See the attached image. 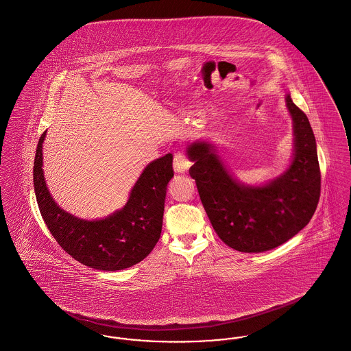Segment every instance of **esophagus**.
Returning <instances> with one entry per match:
<instances>
[{
    "label": "esophagus",
    "instance_id": "1",
    "mask_svg": "<svg viewBox=\"0 0 351 351\" xmlns=\"http://www.w3.org/2000/svg\"><path fill=\"white\" fill-rule=\"evenodd\" d=\"M191 167V162L186 159L183 152H176L173 156V169L175 172L183 173L188 168Z\"/></svg>",
    "mask_w": 351,
    "mask_h": 351
}]
</instances>
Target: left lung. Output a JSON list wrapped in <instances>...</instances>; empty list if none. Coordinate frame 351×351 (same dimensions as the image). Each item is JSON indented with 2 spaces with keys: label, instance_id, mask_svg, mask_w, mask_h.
<instances>
[{
  "label": "left lung",
  "instance_id": "1",
  "mask_svg": "<svg viewBox=\"0 0 351 351\" xmlns=\"http://www.w3.org/2000/svg\"><path fill=\"white\" fill-rule=\"evenodd\" d=\"M285 104L293 121V159L284 173L265 185L238 183L208 142L186 149L193 162L189 175L204 209L218 237L234 250H272L304 229L316 212L321 172L315 134L289 95Z\"/></svg>",
  "mask_w": 351,
  "mask_h": 351
}]
</instances>
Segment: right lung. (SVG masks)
Returning a JSON list of instances; mask_svg holds the SVG:
<instances>
[{"mask_svg":"<svg viewBox=\"0 0 351 351\" xmlns=\"http://www.w3.org/2000/svg\"><path fill=\"white\" fill-rule=\"evenodd\" d=\"M42 134L34 160V191L40 215L62 249L88 267L118 271L143 261L160 238L167 184L173 178L172 154L143 169L125 206L109 217L88 221L63 210L43 175Z\"/></svg>","mask_w":351,"mask_h":351,"instance_id":"right-lung-1","label":"right lung"}]
</instances>
